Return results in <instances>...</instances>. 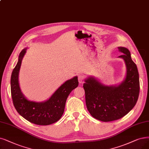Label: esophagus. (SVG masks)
Here are the masks:
<instances>
[{
    "mask_svg": "<svg viewBox=\"0 0 149 149\" xmlns=\"http://www.w3.org/2000/svg\"><path fill=\"white\" fill-rule=\"evenodd\" d=\"M84 76H82L81 74L78 76V81H79L80 84H81V83L84 82Z\"/></svg>",
    "mask_w": 149,
    "mask_h": 149,
    "instance_id": "esophagus-1",
    "label": "esophagus"
}]
</instances>
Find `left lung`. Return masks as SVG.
I'll return each instance as SVG.
<instances>
[{"mask_svg": "<svg viewBox=\"0 0 149 149\" xmlns=\"http://www.w3.org/2000/svg\"><path fill=\"white\" fill-rule=\"evenodd\" d=\"M127 66L126 78L118 86H106L93 78H88L83 87L87 108L91 116L103 122L119 119L132 110L139 93V73L127 48L118 47Z\"/></svg>", "mask_w": 149, "mask_h": 149, "instance_id": "left-lung-1", "label": "left lung"}]
</instances>
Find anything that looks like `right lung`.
Instances as JSON below:
<instances>
[{
    "label": "right lung",
    "instance_id": "obj_1",
    "mask_svg": "<svg viewBox=\"0 0 149 149\" xmlns=\"http://www.w3.org/2000/svg\"><path fill=\"white\" fill-rule=\"evenodd\" d=\"M26 52V49L21 52L18 62L11 76V94L13 103L17 112L29 122L39 125H48L56 122L62 116L69 94L78 86V77L75 76L65 82L46 102H31L22 93L18 82L19 71Z\"/></svg>",
    "mask_w": 149,
    "mask_h": 149
}]
</instances>
